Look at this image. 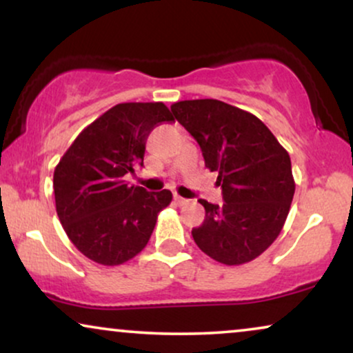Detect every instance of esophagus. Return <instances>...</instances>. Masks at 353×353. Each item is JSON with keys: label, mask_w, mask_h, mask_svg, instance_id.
<instances>
[{"label": "esophagus", "mask_w": 353, "mask_h": 353, "mask_svg": "<svg viewBox=\"0 0 353 353\" xmlns=\"http://www.w3.org/2000/svg\"><path fill=\"white\" fill-rule=\"evenodd\" d=\"M174 201H176L177 205H185V203H189V200L184 199V196H181V195H174Z\"/></svg>", "instance_id": "1"}]
</instances>
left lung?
<instances>
[{"instance_id":"1","label":"left lung","mask_w":353,"mask_h":353,"mask_svg":"<svg viewBox=\"0 0 353 353\" xmlns=\"http://www.w3.org/2000/svg\"><path fill=\"white\" fill-rule=\"evenodd\" d=\"M174 117L200 145L205 166L218 172L223 205L205 206V221L192 229L201 252L234 266L260 256L289 214L295 182L289 153L263 122L219 100H185Z\"/></svg>"}]
</instances>
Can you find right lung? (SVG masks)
Returning a JSON list of instances; mask_svg holds the SVG:
<instances>
[{"label":"right lung","mask_w":353,"mask_h":353,"mask_svg":"<svg viewBox=\"0 0 353 353\" xmlns=\"http://www.w3.org/2000/svg\"><path fill=\"white\" fill-rule=\"evenodd\" d=\"M174 121L163 103H121L87 125L54 169L56 213L70 242L95 263L116 266L147 245L169 190L129 185L143 166L154 125Z\"/></svg>","instance_id":"add662e5"}]
</instances>
